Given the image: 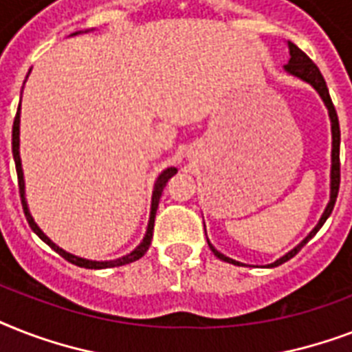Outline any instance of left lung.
I'll use <instances>...</instances> for the list:
<instances>
[{"instance_id":"1","label":"left lung","mask_w":352,"mask_h":352,"mask_svg":"<svg viewBox=\"0 0 352 352\" xmlns=\"http://www.w3.org/2000/svg\"><path fill=\"white\" fill-rule=\"evenodd\" d=\"M289 52H290V60H289V63L285 65V71H287V73H290V74H294V76L301 78L303 82H307V84H311L312 87L318 91V95L322 96V100L325 102V106H327V109H329V117H331V131H333L331 201H329L327 208H325V212H323L320 223L314 226V230L307 235L305 239L301 241L300 245L296 246V248H292L289 254H285L283 257H279L278 261H274L272 265H268V267H278V265H283L285 261L292 259V257H294L296 254H298V252H300L301 248H303V246H305L307 243H309V241H311L312 237L318 234V230L322 228L323 223L327 221L329 215L333 214V208H334V204H336V197H338V190H340V122H338V115H336V109H334L333 100H331V95H329L327 84H325V80H323L322 73H320V69L316 67V63L312 62L311 58L307 56L305 52L301 51L300 47H296L292 41H289ZM208 246L212 248V252H214V256H217L219 259H223V261L234 263V265H241L239 261H234V259H230V257H226L225 254H221L219 250H215L214 246L210 245V241H208Z\"/></svg>"}]
</instances>
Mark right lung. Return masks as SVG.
Returning a JSON list of instances; mask_svg holds the SVG:
<instances>
[{
	"label": "right lung",
	"mask_w": 352,
	"mask_h": 352,
	"mask_svg": "<svg viewBox=\"0 0 352 352\" xmlns=\"http://www.w3.org/2000/svg\"><path fill=\"white\" fill-rule=\"evenodd\" d=\"M78 34V32H74ZM21 104V102H19ZM12 155H14V164H16V173H18V186H19V195H21V204H23V212L25 217L29 221V226L36 232V235L40 237L41 241H45L47 245L51 246L52 250L58 252L63 259H67L69 263H73L76 267L82 268H93V270H98V268H111V267H122V265H127V263H133L140 259V257L148 252L149 245H151V237H153V225H155V214H157V208H159V201L160 195H162V190H164L166 182L170 181L171 177L177 173V168H168L159 175L157 182H155V190H153V197H151V212H149V223H148V230H146V235H144L142 243L127 256L120 257V259H115V261H91V259H84V257L73 256L69 254L63 248H60L58 245H54L49 237H47L43 232L40 230V226L36 225L32 215L29 212V206H27V201H25V181H23V170H21V159H19V106L18 113H16V118H14V126H12Z\"/></svg>",
	"instance_id": "obj_1"
}]
</instances>
